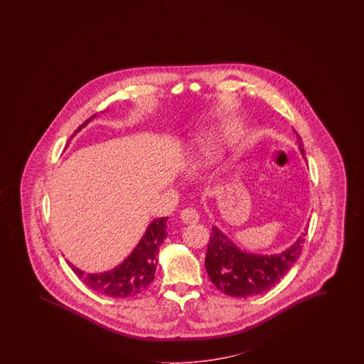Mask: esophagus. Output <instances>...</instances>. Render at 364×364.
Masks as SVG:
<instances>
[{"mask_svg": "<svg viewBox=\"0 0 364 364\" xmlns=\"http://www.w3.org/2000/svg\"><path fill=\"white\" fill-rule=\"evenodd\" d=\"M180 218H181V220L184 221L186 224H196L200 216H198V210L189 207V208L181 210Z\"/></svg>", "mask_w": 364, "mask_h": 364, "instance_id": "34e87169", "label": "esophagus"}]
</instances>
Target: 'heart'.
Returning a JSON list of instances; mask_svg holds the SVG:
<instances>
[{"label": "heart", "mask_w": 364, "mask_h": 364, "mask_svg": "<svg viewBox=\"0 0 364 364\" xmlns=\"http://www.w3.org/2000/svg\"><path fill=\"white\" fill-rule=\"evenodd\" d=\"M221 137L218 134H205L198 137V143L193 151V164H207L216 159L220 152Z\"/></svg>", "instance_id": "b5f03b06"}]
</instances>
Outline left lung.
<instances>
[{"mask_svg": "<svg viewBox=\"0 0 364 364\" xmlns=\"http://www.w3.org/2000/svg\"><path fill=\"white\" fill-rule=\"evenodd\" d=\"M296 136L300 152L306 159L298 132ZM304 236L306 232L282 254L267 256L244 252L219 228L212 227L205 256V268L210 282L219 291L232 298H248L263 294L276 286L298 260L301 245L306 240Z\"/></svg>", "mask_w": 364, "mask_h": 364, "instance_id": "left-lung-1", "label": "left lung"}]
</instances>
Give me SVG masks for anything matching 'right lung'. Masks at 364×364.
Here are the masks:
<instances>
[{
  "label": "right lung",
  "mask_w": 364,
  "mask_h": 364,
  "mask_svg": "<svg viewBox=\"0 0 364 364\" xmlns=\"http://www.w3.org/2000/svg\"><path fill=\"white\" fill-rule=\"evenodd\" d=\"M95 117L96 114L89 117L87 122H82L72 134V137ZM166 220L168 218L154 219L148 225L141 240L136 245L132 254L112 271L104 274H85L68 260L66 263L85 283V286H88L97 294L117 299L136 296L144 292L154 282L159 248L166 236Z\"/></svg>",
  "instance_id": "add662e5"
}]
</instances>
